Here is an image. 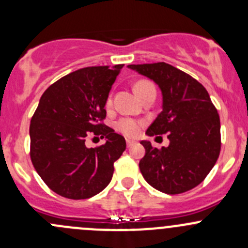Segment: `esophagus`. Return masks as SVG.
<instances>
[{"label":"esophagus","mask_w":248,"mask_h":248,"mask_svg":"<svg viewBox=\"0 0 248 248\" xmlns=\"http://www.w3.org/2000/svg\"><path fill=\"white\" fill-rule=\"evenodd\" d=\"M126 142H127V146L128 147H132L134 144H136V141H134V140H131V139H127Z\"/></svg>","instance_id":"obj_1"}]
</instances>
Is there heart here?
Wrapping results in <instances>:
<instances>
[{
  "mask_svg": "<svg viewBox=\"0 0 248 248\" xmlns=\"http://www.w3.org/2000/svg\"><path fill=\"white\" fill-rule=\"evenodd\" d=\"M134 90L138 93L139 97H141L149 90H155V86L152 82L147 81V80H140L134 86ZM107 104L110 106L111 104V98L108 99ZM142 122L138 121V120L131 119V117H124V119H120L119 121L115 124V127L119 132L124 133L127 137H136L138 136L140 132V127H141Z\"/></svg>",
  "mask_w": 248,
  "mask_h": 248,
  "instance_id": "b5f03b06",
  "label": "heart"
}]
</instances>
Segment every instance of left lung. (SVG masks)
Masks as SVG:
<instances>
[{"label":"left lung","instance_id":"8db88e82","mask_svg":"<svg viewBox=\"0 0 248 248\" xmlns=\"http://www.w3.org/2000/svg\"><path fill=\"white\" fill-rule=\"evenodd\" d=\"M154 80L163 96V110L146 134L168 133V147H152L142 140V176L154 188L167 194L189 191L204 181L221 151V124L206 89L189 74L166 62L129 64Z\"/></svg>","mask_w":248,"mask_h":248}]
</instances>
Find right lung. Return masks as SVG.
I'll list each match as a JSON object with an SVG mask.
<instances>
[{
  "instance_id": "1",
  "label": "right lung",
  "mask_w": 248,
  "mask_h": 248,
  "mask_svg": "<svg viewBox=\"0 0 248 248\" xmlns=\"http://www.w3.org/2000/svg\"><path fill=\"white\" fill-rule=\"evenodd\" d=\"M124 64L85 67L46 90L30 124V156L46 186L68 199H87L103 191L126 140L103 124L112 84ZM90 135L106 144L89 149Z\"/></svg>"
}]
</instances>
